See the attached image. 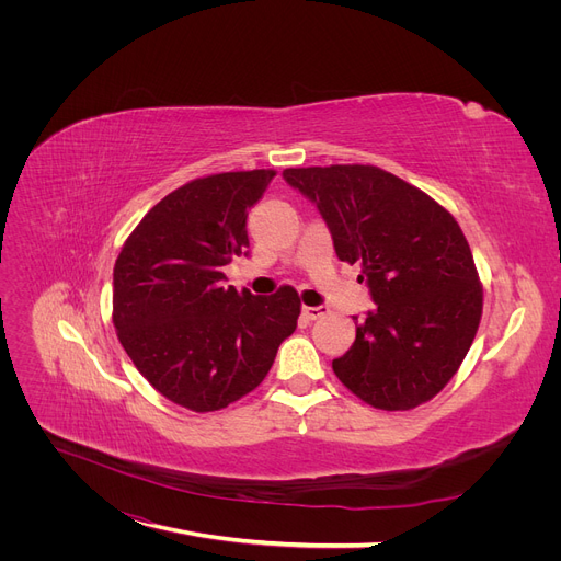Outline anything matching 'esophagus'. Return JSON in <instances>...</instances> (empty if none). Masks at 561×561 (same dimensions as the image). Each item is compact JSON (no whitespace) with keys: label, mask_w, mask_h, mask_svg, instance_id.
<instances>
[{"label":"esophagus","mask_w":561,"mask_h":561,"mask_svg":"<svg viewBox=\"0 0 561 561\" xmlns=\"http://www.w3.org/2000/svg\"><path fill=\"white\" fill-rule=\"evenodd\" d=\"M302 313H305V318L307 320H318V318H322V316H328L330 313V309L328 307H302Z\"/></svg>","instance_id":"1"}]
</instances>
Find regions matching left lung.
<instances>
[{"label": "left lung", "mask_w": 561, "mask_h": 561, "mask_svg": "<svg viewBox=\"0 0 561 561\" xmlns=\"http://www.w3.org/2000/svg\"><path fill=\"white\" fill-rule=\"evenodd\" d=\"M284 180L328 222L336 256L362 265L377 305L332 368L375 409L432 400L459 370L482 318V284L457 220L375 165L288 168Z\"/></svg>", "instance_id": "obj_1"}]
</instances>
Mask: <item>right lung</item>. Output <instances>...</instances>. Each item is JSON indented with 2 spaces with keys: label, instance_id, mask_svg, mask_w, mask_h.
I'll list each match as a JSON object with an SVG mask.
<instances>
[{
  "label": "right lung",
  "instance_id": "obj_1",
  "mask_svg": "<svg viewBox=\"0 0 561 561\" xmlns=\"http://www.w3.org/2000/svg\"><path fill=\"white\" fill-rule=\"evenodd\" d=\"M275 170L199 176L154 204L113 268V325L150 385L197 414L254 391L298 328L300 298L225 286L222 265L248 256V209Z\"/></svg>",
  "mask_w": 561,
  "mask_h": 561
}]
</instances>
